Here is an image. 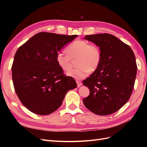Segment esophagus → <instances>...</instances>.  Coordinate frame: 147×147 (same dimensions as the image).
I'll return each instance as SVG.
<instances>
[{
  "mask_svg": "<svg viewBox=\"0 0 147 147\" xmlns=\"http://www.w3.org/2000/svg\"><path fill=\"white\" fill-rule=\"evenodd\" d=\"M77 87H80L82 85V83L80 82H78V81H77Z\"/></svg>",
  "mask_w": 147,
  "mask_h": 147,
  "instance_id": "obj_1",
  "label": "esophagus"
}]
</instances>
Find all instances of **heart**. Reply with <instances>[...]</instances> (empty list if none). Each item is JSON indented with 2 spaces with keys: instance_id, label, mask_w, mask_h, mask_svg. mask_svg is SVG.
Instances as JSON below:
<instances>
[{
  "instance_id": "1",
  "label": "heart",
  "mask_w": 147,
  "mask_h": 147,
  "mask_svg": "<svg viewBox=\"0 0 147 147\" xmlns=\"http://www.w3.org/2000/svg\"><path fill=\"white\" fill-rule=\"evenodd\" d=\"M66 53L59 52L56 56V63L64 71L72 67V60L78 58V68L67 72V76L75 80L86 78L90 71H94L98 67L101 60V52L98 46L90 44L84 40H77L67 48Z\"/></svg>"
}]
</instances>
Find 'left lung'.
<instances>
[{"mask_svg": "<svg viewBox=\"0 0 147 147\" xmlns=\"http://www.w3.org/2000/svg\"><path fill=\"white\" fill-rule=\"evenodd\" d=\"M84 38L99 47L101 60L97 69L83 82L90 90L83 104L95 114H112L131 96L137 69L135 55L129 46L112 34L86 35Z\"/></svg>", "mask_w": 147, "mask_h": 147, "instance_id": "obj_1", "label": "left lung"}]
</instances>
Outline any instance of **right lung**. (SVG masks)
Masks as SVG:
<instances>
[{
    "mask_svg": "<svg viewBox=\"0 0 147 147\" xmlns=\"http://www.w3.org/2000/svg\"><path fill=\"white\" fill-rule=\"evenodd\" d=\"M77 37L40 32L18 49L11 67L13 86L21 103L30 112L40 115L54 112L67 91L77 86L56 61L58 52Z\"/></svg>",
    "mask_w": 147,
    "mask_h": 147,
    "instance_id": "right-lung-1",
    "label": "right lung"
}]
</instances>
